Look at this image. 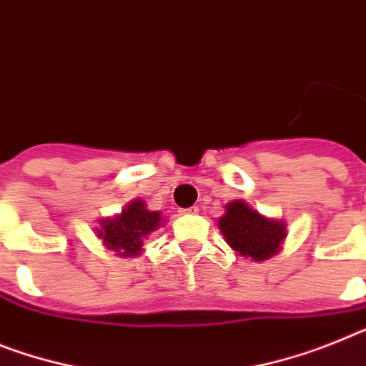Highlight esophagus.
<instances>
[{
    "label": "esophagus",
    "mask_w": 366,
    "mask_h": 366,
    "mask_svg": "<svg viewBox=\"0 0 366 366\" xmlns=\"http://www.w3.org/2000/svg\"><path fill=\"white\" fill-rule=\"evenodd\" d=\"M181 213H183V214H198L199 213V207L192 205V207H189V209H183Z\"/></svg>",
    "instance_id": "1"
}]
</instances>
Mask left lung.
<instances>
[{
    "label": "left lung",
    "instance_id": "1",
    "mask_svg": "<svg viewBox=\"0 0 366 366\" xmlns=\"http://www.w3.org/2000/svg\"><path fill=\"white\" fill-rule=\"evenodd\" d=\"M218 227L231 248L255 261L272 257L287 237L281 222L261 217L244 202H231Z\"/></svg>",
    "mask_w": 366,
    "mask_h": 366
}]
</instances>
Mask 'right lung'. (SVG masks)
Masks as SVG:
<instances>
[{
  "mask_svg": "<svg viewBox=\"0 0 366 366\" xmlns=\"http://www.w3.org/2000/svg\"><path fill=\"white\" fill-rule=\"evenodd\" d=\"M161 226V213L148 211L142 202H131L120 217L102 222L99 235L109 249L122 257L137 255L142 249V240Z\"/></svg>",
  "mask_w": 366,
  "mask_h": 366,
  "instance_id": "1",
  "label": "right lung"
}]
</instances>
